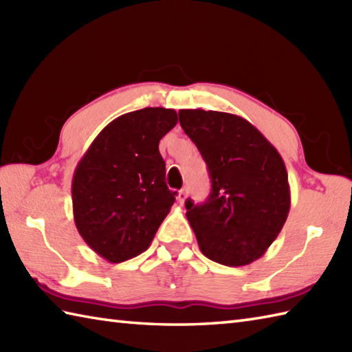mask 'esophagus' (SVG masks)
Instances as JSON below:
<instances>
[{"label":"esophagus","mask_w":352,"mask_h":352,"mask_svg":"<svg viewBox=\"0 0 352 352\" xmlns=\"http://www.w3.org/2000/svg\"><path fill=\"white\" fill-rule=\"evenodd\" d=\"M186 198H188V189L183 188L180 192H178L177 199H178V203H180V204L183 206V204H184V201H186Z\"/></svg>","instance_id":"esophagus-1"}]
</instances>
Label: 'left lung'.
<instances>
[{"label":"left lung","mask_w":352,"mask_h":352,"mask_svg":"<svg viewBox=\"0 0 352 352\" xmlns=\"http://www.w3.org/2000/svg\"><path fill=\"white\" fill-rule=\"evenodd\" d=\"M180 125L207 163L212 192L204 204L186 201L201 252L226 266L260 258L290 210L287 170L280 153L246 119L186 109Z\"/></svg>","instance_id":"1"}]
</instances>
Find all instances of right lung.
<instances>
[{
    "label": "right lung",
    "instance_id": "right-lung-1",
    "mask_svg": "<svg viewBox=\"0 0 352 352\" xmlns=\"http://www.w3.org/2000/svg\"><path fill=\"white\" fill-rule=\"evenodd\" d=\"M174 109L146 107L113 119L94 139L72 177L74 221L83 241L110 263L146 251L175 201L160 139Z\"/></svg>",
    "mask_w": 352,
    "mask_h": 352
}]
</instances>
